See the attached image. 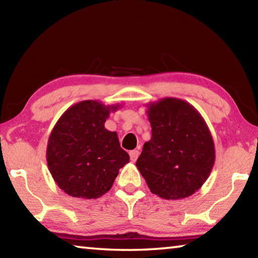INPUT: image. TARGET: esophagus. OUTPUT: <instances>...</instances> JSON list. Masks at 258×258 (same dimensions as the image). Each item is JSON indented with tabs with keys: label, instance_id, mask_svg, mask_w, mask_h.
I'll return each instance as SVG.
<instances>
[{
	"label": "esophagus",
	"instance_id": "esophagus-1",
	"mask_svg": "<svg viewBox=\"0 0 258 258\" xmlns=\"http://www.w3.org/2000/svg\"><path fill=\"white\" fill-rule=\"evenodd\" d=\"M139 155H140L139 150H132V151H130V158H131V160H132L133 163H134V161H137Z\"/></svg>",
	"mask_w": 258,
	"mask_h": 258
}]
</instances>
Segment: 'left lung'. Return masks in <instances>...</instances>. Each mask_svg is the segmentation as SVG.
<instances>
[{
    "mask_svg": "<svg viewBox=\"0 0 258 258\" xmlns=\"http://www.w3.org/2000/svg\"><path fill=\"white\" fill-rule=\"evenodd\" d=\"M147 107L151 139L143 146L137 167L160 198L190 197L206 182L215 163L211 131L184 100L164 98Z\"/></svg>",
    "mask_w": 258,
    "mask_h": 258,
    "instance_id": "8db88e82",
    "label": "left lung"
}]
</instances>
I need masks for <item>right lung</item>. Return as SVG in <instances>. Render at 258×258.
Returning a JSON list of instances; mask_svg holds the SVG:
<instances>
[{
    "mask_svg": "<svg viewBox=\"0 0 258 258\" xmlns=\"http://www.w3.org/2000/svg\"><path fill=\"white\" fill-rule=\"evenodd\" d=\"M119 107L85 100L68 108L56 121L47 141L46 161L54 182L67 195L101 197L130 161L118 135L104 127L110 112Z\"/></svg>",
    "mask_w": 258,
    "mask_h": 258,
    "instance_id": "1",
    "label": "right lung"
}]
</instances>
